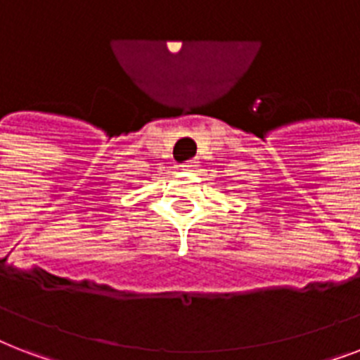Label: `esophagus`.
<instances>
[{
	"instance_id": "esophagus-1",
	"label": "esophagus",
	"mask_w": 360,
	"mask_h": 360,
	"mask_svg": "<svg viewBox=\"0 0 360 360\" xmlns=\"http://www.w3.org/2000/svg\"><path fill=\"white\" fill-rule=\"evenodd\" d=\"M181 168L186 169V172H194V169H196V162H194V160H186Z\"/></svg>"
}]
</instances>
